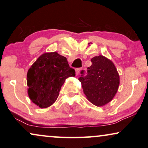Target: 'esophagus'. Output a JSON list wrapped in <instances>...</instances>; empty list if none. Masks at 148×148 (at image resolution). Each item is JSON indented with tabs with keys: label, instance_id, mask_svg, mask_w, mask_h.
<instances>
[{
	"label": "esophagus",
	"instance_id": "1",
	"mask_svg": "<svg viewBox=\"0 0 148 148\" xmlns=\"http://www.w3.org/2000/svg\"><path fill=\"white\" fill-rule=\"evenodd\" d=\"M80 70H81L80 68H77V69H75L76 75H77L79 73V71H80Z\"/></svg>",
	"mask_w": 148,
	"mask_h": 148
}]
</instances>
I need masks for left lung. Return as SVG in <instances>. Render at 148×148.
I'll return each instance as SVG.
<instances>
[{
	"label": "left lung",
	"mask_w": 148,
	"mask_h": 148,
	"mask_svg": "<svg viewBox=\"0 0 148 148\" xmlns=\"http://www.w3.org/2000/svg\"><path fill=\"white\" fill-rule=\"evenodd\" d=\"M87 75L81 71L79 80L83 92L90 102L96 106H103L116 94L119 85V75L113 62L103 55L91 59Z\"/></svg>",
	"instance_id": "1"
}]
</instances>
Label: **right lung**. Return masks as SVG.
Masks as SVG:
<instances>
[{
	"label": "right lung",
	"mask_w": 148,
	"mask_h": 148,
	"mask_svg": "<svg viewBox=\"0 0 148 148\" xmlns=\"http://www.w3.org/2000/svg\"><path fill=\"white\" fill-rule=\"evenodd\" d=\"M74 76L75 71L66 57L57 52L44 53L27 72L30 99L40 108H48L57 100L65 79Z\"/></svg>",
	"instance_id": "1"
}]
</instances>
